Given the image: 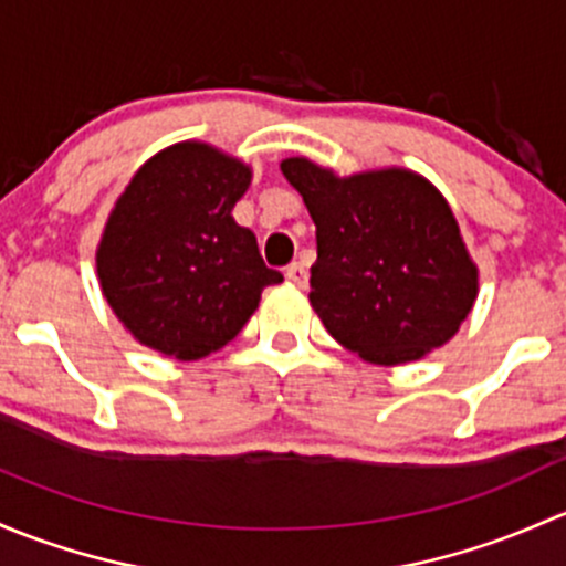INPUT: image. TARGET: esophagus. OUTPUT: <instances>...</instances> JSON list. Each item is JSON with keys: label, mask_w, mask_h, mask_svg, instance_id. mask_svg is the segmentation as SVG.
Returning <instances> with one entry per match:
<instances>
[{"label": "esophagus", "mask_w": 566, "mask_h": 566, "mask_svg": "<svg viewBox=\"0 0 566 566\" xmlns=\"http://www.w3.org/2000/svg\"><path fill=\"white\" fill-rule=\"evenodd\" d=\"M285 277H289V281H294L296 285H305L307 283V266L302 264V261H291V264L285 266Z\"/></svg>", "instance_id": "esophagus-1"}]
</instances>
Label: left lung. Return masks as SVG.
I'll return each mask as SVG.
<instances>
[{"label": "left lung", "instance_id": "1", "mask_svg": "<svg viewBox=\"0 0 566 566\" xmlns=\"http://www.w3.org/2000/svg\"><path fill=\"white\" fill-rule=\"evenodd\" d=\"M316 223L311 305L332 337L376 365L444 346L476 300V264L450 203L406 168L335 177L281 163Z\"/></svg>", "mask_w": 566, "mask_h": 566}]
</instances>
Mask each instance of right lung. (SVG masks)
Wrapping results in <instances>:
<instances>
[{
    "label": "right lung",
    "mask_w": 566,
    "mask_h": 566,
    "mask_svg": "<svg viewBox=\"0 0 566 566\" xmlns=\"http://www.w3.org/2000/svg\"><path fill=\"white\" fill-rule=\"evenodd\" d=\"M250 168L209 144L182 142L149 157L116 198L97 248L111 311L138 343L201 359L234 340L261 291L283 281L231 209Z\"/></svg>",
    "instance_id": "obj_1"
}]
</instances>
